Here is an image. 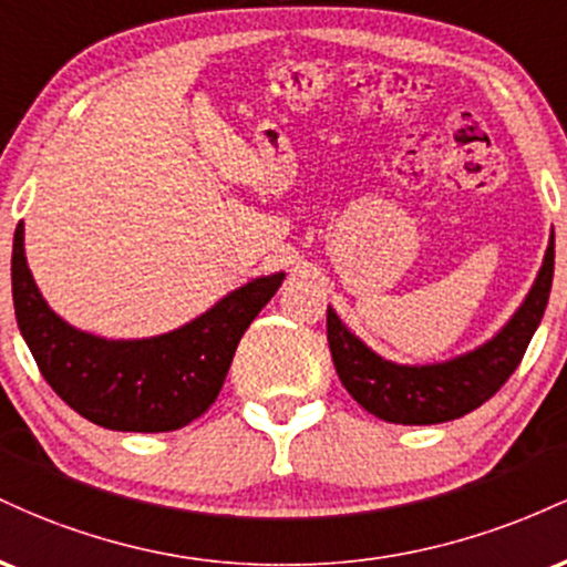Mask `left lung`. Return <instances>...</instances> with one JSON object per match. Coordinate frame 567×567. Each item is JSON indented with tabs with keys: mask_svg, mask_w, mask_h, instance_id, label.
Returning a JSON list of instances; mask_svg holds the SVG:
<instances>
[{
	"mask_svg": "<svg viewBox=\"0 0 567 567\" xmlns=\"http://www.w3.org/2000/svg\"><path fill=\"white\" fill-rule=\"evenodd\" d=\"M551 277L555 229L528 296L504 328L464 354L424 365H402L381 357L360 336L351 333L333 306H328V343L338 379L368 413L389 424L424 426L461 419L491 400L517 370L533 333L542 324Z\"/></svg>",
	"mask_w": 567,
	"mask_h": 567,
	"instance_id": "1",
	"label": "left lung"
}]
</instances>
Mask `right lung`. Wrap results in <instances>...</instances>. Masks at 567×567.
Listing matches in <instances>:
<instances>
[{
    "mask_svg": "<svg viewBox=\"0 0 567 567\" xmlns=\"http://www.w3.org/2000/svg\"><path fill=\"white\" fill-rule=\"evenodd\" d=\"M23 220L12 239V303L44 381L93 424L114 432H173L216 402L239 338L271 301L285 271L252 277L199 317L148 338H106L50 309L25 261Z\"/></svg>",
    "mask_w": 567,
    "mask_h": 567,
    "instance_id": "add662e5",
    "label": "right lung"
}]
</instances>
